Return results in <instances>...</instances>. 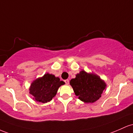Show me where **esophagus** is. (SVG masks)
Returning <instances> with one entry per match:
<instances>
[{
  "label": "esophagus",
  "instance_id": "1",
  "mask_svg": "<svg viewBox=\"0 0 133 133\" xmlns=\"http://www.w3.org/2000/svg\"><path fill=\"white\" fill-rule=\"evenodd\" d=\"M65 83H66V84L68 85V83H69V80H68V79H66V80H65Z\"/></svg>",
  "mask_w": 133,
  "mask_h": 133
}]
</instances>
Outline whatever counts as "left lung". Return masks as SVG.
I'll return each mask as SVG.
<instances>
[{
    "instance_id": "obj_1",
    "label": "left lung",
    "mask_w": 133,
    "mask_h": 133,
    "mask_svg": "<svg viewBox=\"0 0 133 133\" xmlns=\"http://www.w3.org/2000/svg\"><path fill=\"white\" fill-rule=\"evenodd\" d=\"M74 91L80 101L93 103L101 97L106 83L98 75L82 70L70 82Z\"/></svg>"
}]
</instances>
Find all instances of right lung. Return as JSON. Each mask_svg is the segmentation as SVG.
Wrapping results in <instances>:
<instances>
[{
  "label": "right lung",
  "mask_w": 133,
  "mask_h": 133,
  "mask_svg": "<svg viewBox=\"0 0 133 133\" xmlns=\"http://www.w3.org/2000/svg\"><path fill=\"white\" fill-rule=\"evenodd\" d=\"M65 82L52 74H46L34 80L29 88V93L37 102L46 103L56 95L58 88Z\"/></svg>",
  "instance_id": "add662e5"
}]
</instances>
